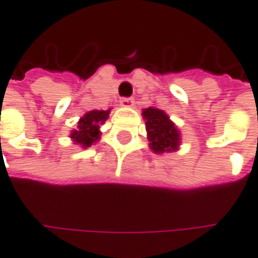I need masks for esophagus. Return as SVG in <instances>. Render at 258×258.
<instances>
[{"label":"esophagus","mask_w":258,"mask_h":258,"mask_svg":"<svg viewBox=\"0 0 258 258\" xmlns=\"http://www.w3.org/2000/svg\"><path fill=\"white\" fill-rule=\"evenodd\" d=\"M121 105L122 107H127V108H131L134 105V99L133 98H121Z\"/></svg>","instance_id":"esophagus-1"}]
</instances>
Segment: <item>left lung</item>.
I'll use <instances>...</instances> for the list:
<instances>
[{"label":"left lung","mask_w":258,"mask_h":258,"mask_svg":"<svg viewBox=\"0 0 258 258\" xmlns=\"http://www.w3.org/2000/svg\"><path fill=\"white\" fill-rule=\"evenodd\" d=\"M143 118L146 119L147 139L150 149L157 154L176 151L180 146V133L170 121L169 115L157 108L143 109Z\"/></svg>","instance_id":"1"}]
</instances>
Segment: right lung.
<instances>
[{
	"mask_svg": "<svg viewBox=\"0 0 258 258\" xmlns=\"http://www.w3.org/2000/svg\"><path fill=\"white\" fill-rule=\"evenodd\" d=\"M108 115H109V109L108 111L94 109V111L86 112L84 117L78 121V127L71 133V139L76 144L82 146L84 149L91 147L94 143L99 140V137H101L99 125L102 122H105Z\"/></svg>",
	"mask_w": 258,
	"mask_h": 258,
	"instance_id": "obj_1",
	"label": "right lung"
}]
</instances>
